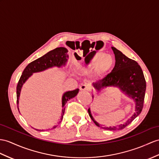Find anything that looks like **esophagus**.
Instances as JSON below:
<instances>
[{"label":"esophagus","instance_id":"1","mask_svg":"<svg viewBox=\"0 0 159 159\" xmlns=\"http://www.w3.org/2000/svg\"><path fill=\"white\" fill-rule=\"evenodd\" d=\"M80 90H82V91H88L90 89V87L88 84H84L81 85L80 87Z\"/></svg>","mask_w":159,"mask_h":159}]
</instances>
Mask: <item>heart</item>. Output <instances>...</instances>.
<instances>
[{
  "mask_svg": "<svg viewBox=\"0 0 159 159\" xmlns=\"http://www.w3.org/2000/svg\"><path fill=\"white\" fill-rule=\"evenodd\" d=\"M102 55H96L93 57L92 59L87 62L86 66H83L82 65H80V68L82 69H86L87 68H96L98 72H101L107 70L111 66L113 60L111 57L109 55H104L100 58V57Z\"/></svg>",
  "mask_w": 159,
  "mask_h": 159,
  "instance_id": "b5f03b06",
  "label": "heart"
}]
</instances>
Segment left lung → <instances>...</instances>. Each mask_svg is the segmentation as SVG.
I'll use <instances>...</instances> for the list:
<instances>
[{
	"instance_id": "left-lung-1",
	"label": "left lung",
	"mask_w": 159,
	"mask_h": 159,
	"mask_svg": "<svg viewBox=\"0 0 159 159\" xmlns=\"http://www.w3.org/2000/svg\"><path fill=\"white\" fill-rule=\"evenodd\" d=\"M111 48L115 57V67L111 72L101 80L93 83L92 86L97 92L107 87L118 88L127 97L134 100L135 112L129 119L121 124L102 127L93 117L90 108H89L88 111L96 125L105 129L115 131L124 129L141 113L144 106L146 84L144 73L137 62L126 57L116 48ZM92 98H94L93 94Z\"/></svg>"
}]
</instances>
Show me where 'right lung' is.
Segmentation results:
<instances>
[{
  "label": "right lung",
  "instance_id": "right-lung-1",
  "mask_svg": "<svg viewBox=\"0 0 159 159\" xmlns=\"http://www.w3.org/2000/svg\"><path fill=\"white\" fill-rule=\"evenodd\" d=\"M68 50L65 47H59L52 50H50V52H47L44 55L40 57L39 59L32 61V63L28 65L22 73V75L19 80L17 86V108L19 110V99L20 96L21 90L23 85H24L27 80L32 75L33 73L41 72L44 70H46L49 68H52L54 67H65L68 61ZM79 92V89L72 91H68L65 92L62 96V112L61 115V119L58 122V124H59L62 119L63 118V115L65 113V105L69 100H70L77 94ZM57 125L53 126L52 129L56 128ZM38 131L40 129H35Z\"/></svg>",
  "mask_w": 159,
  "mask_h": 159
}]
</instances>
